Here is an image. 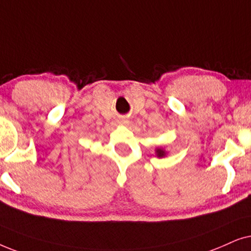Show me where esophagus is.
I'll use <instances>...</instances> for the list:
<instances>
[{
    "label": "esophagus",
    "instance_id": "1",
    "mask_svg": "<svg viewBox=\"0 0 251 251\" xmlns=\"http://www.w3.org/2000/svg\"><path fill=\"white\" fill-rule=\"evenodd\" d=\"M129 123H131V122H129V119H127V118H120L119 119L120 125H126V126H127V125H129Z\"/></svg>",
    "mask_w": 251,
    "mask_h": 251
}]
</instances>
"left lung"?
<instances>
[{
  "label": "left lung",
  "mask_w": 251,
  "mask_h": 251,
  "mask_svg": "<svg viewBox=\"0 0 251 251\" xmlns=\"http://www.w3.org/2000/svg\"><path fill=\"white\" fill-rule=\"evenodd\" d=\"M155 153L158 158H163V157H165L166 155H168V151H166L164 147H157V148L155 149Z\"/></svg>",
  "instance_id": "obj_1"
}]
</instances>
